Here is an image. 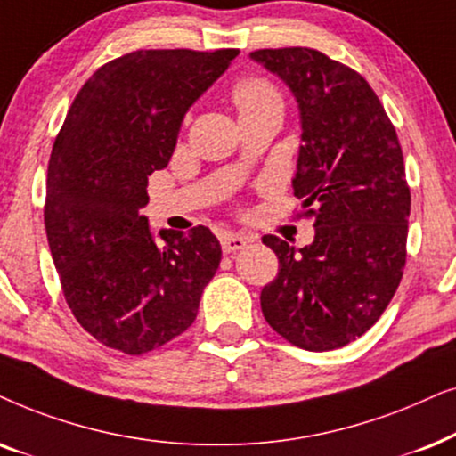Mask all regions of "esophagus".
<instances>
[{"label":"esophagus","mask_w":456,"mask_h":456,"mask_svg":"<svg viewBox=\"0 0 456 456\" xmlns=\"http://www.w3.org/2000/svg\"><path fill=\"white\" fill-rule=\"evenodd\" d=\"M248 244H250V238H246V235H238V233H223L221 235V248L224 254L244 250Z\"/></svg>","instance_id":"34e87169"}]
</instances>
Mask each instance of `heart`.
<instances>
[{"label":"heart","mask_w":456,"mask_h":456,"mask_svg":"<svg viewBox=\"0 0 456 456\" xmlns=\"http://www.w3.org/2000/svg\"><path fill=\"white\" fill-rule=\"evenodd\" d=\"M279 100L277 91L273 89V85H269L263 78H244L235 85L233 89V102L235 106L241 110H248V108H256L265 102H275Z\"/></svg>","instance_id":"1"}]
</instances>
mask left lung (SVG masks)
Masks as SVG:
<instances>
[{
    "mask_svg": "<svg viewBox=\"0 0 456 456\" xmlns=\"http://www.w3.org/2000/svg\"><path fill=\"white\" fill-rule=\"evenodd\" d=\"M252 60L288 85L300 108L302 145L291 183L311 246L265 235L279 273L260 291L263 314L298 348L354 342L403 279L411 190L392 120L365 78L311 47L256 50Z\"/></svg>",
    "mask_w": 456,
    "mask_h": 456,
    "instance_id": "8db88e82",
    "label": "left lung"
}]
</instances>
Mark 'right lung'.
Segmentation results:
<instances>
[{"instance_id": "obj_1", "label": "right lung", "mask_w": 456, "mask_h": 456, "mask_svg": "<svg viewBox=\"0 0 456 456\" xmlns=\"http://www.w3.org/2000/svg\"><path fill=\"white\" fill-rule=\"evenodd\" d=\"M240 50H139L100 66L53 142L45 232L66 305L97 342L139 356L183 333L221 263L208 227L148 218V177L171 160L190 106Z\"/></svg>"}]
</instances>
